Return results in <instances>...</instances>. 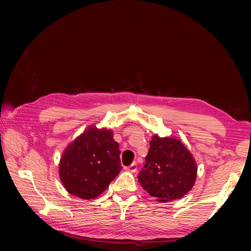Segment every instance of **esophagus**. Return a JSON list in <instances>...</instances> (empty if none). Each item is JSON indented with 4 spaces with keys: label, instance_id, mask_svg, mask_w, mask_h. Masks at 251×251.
<instances>
[{
    "label": "esophagus",
    "instance_id": "1",
    "mask_svg": "<svg viewBox=\"0 0 251 251\" xmlns=\"http://www.w3.org/2000/svg\"><path fill=\"white\" fill-rule=\"evenodd\" d=\"M126 170H127L128 172L135 173L136 171H137V163H136V162H133V163H132L130 166H127Z\"/></svg>",
    "mask_w": 251,
    "mask_h": 251
}]
</instances>
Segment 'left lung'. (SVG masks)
Returning a JSON list of instances; mask_svg holds the SVG:
<instances>
[{
	"instance_id": "left-lung-1",
	"label": "left lung",
	"mask_w": 251,
	"mask_h": 251,
	"mask_svg": "<svg viewBox=\"0 0 251 251\" xmlns=\"http://www.w3.org/2000/svg\"><path fill=\"white\" fill-rule=\"evenodd\" d=\"M197 177L196 162L180 140L151 137L146 163L138 174L141 186L158 201L180 199L191 191Z\"/></svg>"
}]
</instances>
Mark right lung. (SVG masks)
Listing matches in <instances>:
<instances>
[{
    "instance_id": "obj_1",
    "label": "right lung",
    "mask_w": 251,
    "mask_h": 251,
    "mask_svg": "<svg viewBox=\"0 0 251 251\" xmlns=\"http://www.w3.org/2000/svg\"><path fill=\"white\" fill-rule=\"evenodd\" d=\"M118 143L108 130L89 127L66 149L60 158L59 177L71 195L94 199L120 173Z\"/></svg>"
}]
</instances>
